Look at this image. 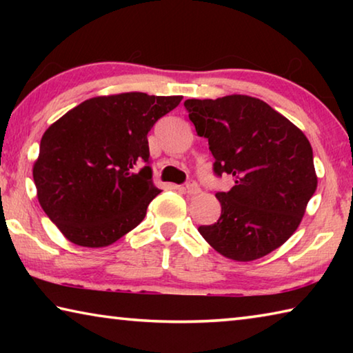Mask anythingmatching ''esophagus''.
Listing matches in <instances>:
<instances>
[{"label":"esophagus","mask_w":353,"mask_h":353,"mask_svg":"<svg viewBox=\"0 0 353 353\" xmlns=\"http://www.w3.org/2000/svg\"><path fill=\"white\" fill-rule=\"evenodd\" d=\"M185 193L193 196V194H198L199 193V185L196 182H188L185 185Z\"/></svg>","instance_id":"1"}]
</instances>
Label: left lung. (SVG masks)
Returning a JSON list of instances; mask_svg holds the SVG:
<instances>
[{
  "mask_svg": "<svg viewBox=\"0 0 353 353\" xmlns=\"http://www.w3.org/2000/svg\"><path fill=\"white\" fill-rule=\"evenodd\" d=\"M205 137L218 176L234 177L219 191L221 216L201 225L210 246L235 261H252L294 234L318 187L313 149L301 129L271 105L248 94L183 103Z\"/></svg>",
  "mask_w": 353,
  "mask_h": 353,
  "instance_id": "obj_1",
  "label": "left lung"
}]
</instances>
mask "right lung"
Returning a JSON list of instances; mask_svg holds the SVG:
<instances>
[{
	"instance_id": "add662e5",
	"label": "right lung",
	"mask_w": 353,
	"mask_h": 353,
	"mask_svg": "<svg viewBox=\"0 0 353 353\" xmlns=\"http://www.w3.org/2000/svg\"><path fill=\"white\" fill-rule=\"evenodd\" d=\"M181 101L140 92L97 97L45 130L32 176L41 208L68 241L105 248L141 223L160 193L148 132Z\"/></svg>"
}]
</instances>
